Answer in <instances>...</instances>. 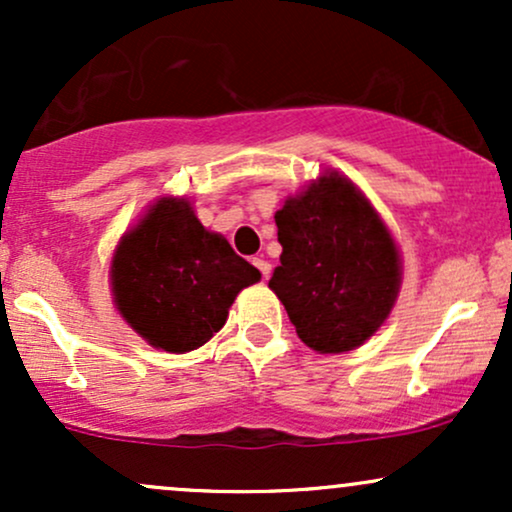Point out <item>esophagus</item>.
Instances as JSON below:
<instances>
[{
  "label": "esophagus",
  "mask_w": 512,
  "mask_h": 512,
  "mask_svg": "<svg viewBox=\"0 0 512 512\" xmlns=\"http://www.w3.org/2000/svg\"><path fill=\"white\" fill-rule=\"evenodd\" d=\"M252 264H255L257 269H260L262 279H269V274H272V264L267 260H262V257H252Z\"/></svg>",
  "instance_id": "34e87169"
}]
</instances>
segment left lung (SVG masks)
<instances>
[{
  "instance_id": "8db88e82",
  "label": "left lung",
  "mask_w": 512,
  "mask_h": 512,
  "mask_svg": "<svg viewBox=\"0 0 512 512\" xmlns=\"http://www.w3.org/2000/svg\"><path fill=\"white\" fill-rule=\"evenodd\" d=\"M281 264L269 279L301 342L342 354L373 337L399 291V255L368 199L337 173L276 211Z\"/></svg>"
}]
</instances>
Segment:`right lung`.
I'll return each instance as SVG.
<instances>
[{"instance_id": "right-lung-1", "label": "right lung", "mask_w": 512, "mask_h": 512, "mask_svg": "<svg viewBox=\"0 0 512 512\" xmlns=\"http://www.w3.org/2000/svg\"><path fill=\"white\" fill-rule=\"evenodd\" d=\"M260 272L209 233L185 199L166 197L117 245V310L156 349L185 354L226 325L228 308Z\"/></svg>"}]
</instances>
